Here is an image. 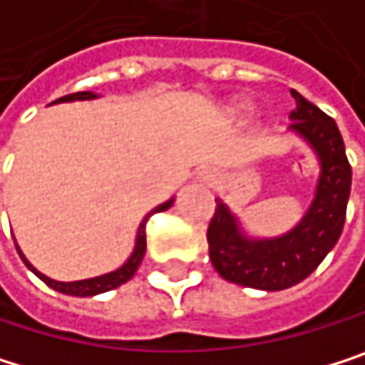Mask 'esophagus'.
Here are the masks:
<instances>
[{"mask_svg":"<svg viewBox=\"0 0 365 365\" xmlns=\"http://www.w3.org/2000/svg\"><path fill=\"white\" fill-rule=\"evenodd\" d=\"M200 178H202L204 182H215V174H212V172H202Z\"/></svg>","mask_w":365,"mask_h":365,"instance_id":"obj_1","label":"esophagus"}]
</instances>
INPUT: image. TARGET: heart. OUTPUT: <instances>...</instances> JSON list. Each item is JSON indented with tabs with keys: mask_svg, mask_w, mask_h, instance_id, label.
Wrapping results in <instances>:
<instances>
[{
	"mask_svg": "<svg viewBox=\"0 0 365 365\" xmlns=\"http://www.w3.org/2000/svg\"><path fill=\"white\" fill-rule=\"evenodd\" d=\"M241 107H243V105H241V103H237V105H235V107H232V111H239V109H241Z\"/></svg>",
	"mask_w": 365,
	"mask_h": 365,
	"instance_id": "obj_1",
	"label": "heart"
}]
</instances>
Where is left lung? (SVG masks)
<instances>
[{"instance_id":"obj_1","label":"left lung","mask_w":365,"mask_h":365,"mask_svg":"<svg viewBox=\"0 0 365 365\" xmlns=\"http://www.w3.org/2000/svg\"><path fill=\"white\" fill-rule=\"evenodd\" d=\"M297 107L290 130L309 144L321 161L316 195L305 217L277 239H250L221 200L208 223V254L215 271L232 284L258 290H284L303 282L338 243L351 195V163L334 118L290 90Z\"/></svg>"}]
</instances>
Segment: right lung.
Segmentation results:
<instances>
[{
	"instance_id": "right-lung-1",
	"label": "right lung",
	"mask_w": 365,
	"mask_h": 365,
	"mask_svg": "<svg viewBox=\"0 0 365 365\" xmlns=\"http://www.w3.org/2000/svg\"><path fill=\"white\" fill-rule=\"evenodd\" d=\"M90 98H96V94H92V92H75V94H66V96H62V98H58V101H53V103L90 101ZM172 204H174V200H168V202L159 204L155 210H150V212L144 217V221L140 223V230H138V241H135V250H133L130 258H128L120 269H115V271H111V273H105V275H98V277H92V279L56 282V279H51V277H47V275H42L40 271H36V269L27 262V258L21 254L19 245H16V252H19L21 260L25 262V267H27L34 275H38L49 288H53V290H58V292H62V294H71V297H94V294H101V292H107V290H113V288L126 284V282L135 275V271H138V267H140V262H142V258H144V254H146V223H148L150 215L161 212V210H168Z\"/></svg>"
}]
</instances>
